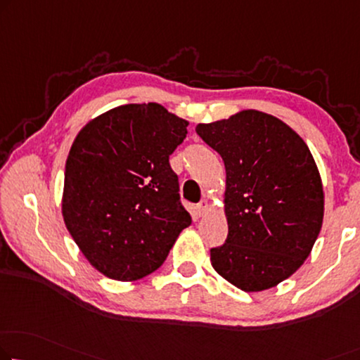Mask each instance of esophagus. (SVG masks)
<instances>
[{
  "mask_svg": "<svg viewBox=\"0 0 360 360\" xmlns=\"http://www.w3.org/2000/svg\"><path fill=\"white\" fill-rule=\"evenodd\" d=\"M207 210H208V202L205 200V198H203V200H200L195 205V213H197V217H203V214L207 213Z\"/></svg>",
  "mask_w": 360,
  "mask_h": 360,
  "instance_id": "34e87169",
  "label": "esophagus"
}]
</instances>
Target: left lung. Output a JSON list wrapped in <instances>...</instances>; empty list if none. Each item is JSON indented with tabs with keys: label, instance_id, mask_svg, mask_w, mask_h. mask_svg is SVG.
Masks as SVG:
<instances>
[{
	"label": "left lung",
	"instance_id": "1",
	"mask_svg": "<svg viewBox=\"0 0 360 360\" xmlns=\"http://www.w3.org/2000/svg\"><path fill=\"white\" fill-rule=\"evenodd\" d=\"M226 168V243L214 270L245 292L276 286L304 264L323 223V187L309 147L278 117L245 110L195 127Z\"/></svg>",
	"mask_w": 360,
	"mask_h": 360
}]
</instances>
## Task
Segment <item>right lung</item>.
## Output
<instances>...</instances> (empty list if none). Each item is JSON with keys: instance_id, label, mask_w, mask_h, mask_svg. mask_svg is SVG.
Masks as SVG:
<instances>
[{"instance_id": "obj_1", "label": "right lung", "mask_w": 360, "mask_h": 360, "mask_svg": "<svg viewBox=\"0 0 360 360\" xmlns=\"http://www.w3.org/2000/svg\"><path fill=\"white\" fill-rule=\"evenodd\" d=\"M187 124L158 103L122 105L85 124L72 143L63 218L90 265L111 280L157 270L192 223L169 166Z\"/></svg>"}]
</instances>
